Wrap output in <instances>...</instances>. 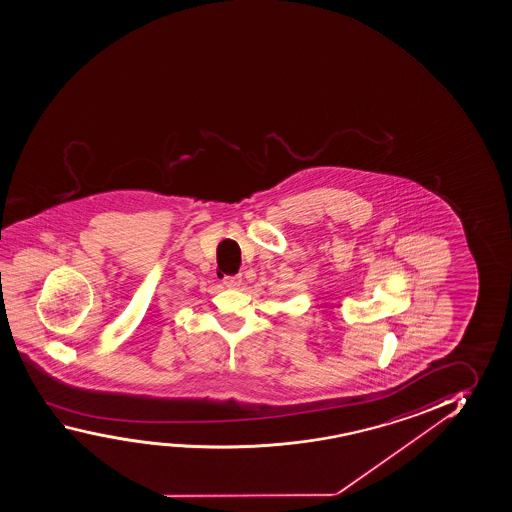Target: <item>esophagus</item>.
Instances as JSON below:
<instances>
[{"instance_id": "1", "label": "esophagus", "mask_w": 512, "mask_h": 512, "mask_svg": "<svg viewBox=\"0 0 512 512\" xmlns=\"http://www.w3.org/2000/svg\"><path fill=\"white\" fill-rule=\"evenodd\" d=\"M222 283L229 290H237L238 286L242 284V275H228V277L222 279Z\"/></svg>"}]
</instances>
